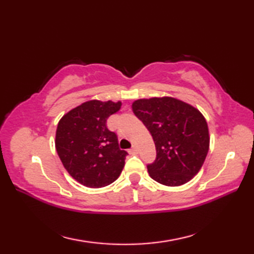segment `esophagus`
I'll use <instances>...</instances> for the list:
<instances>
[{
  "instance_id": "34e87169",
  "label": "esophagus",
  "mask_w": 254,
  "mask_h": 254,
  "mask_svg": "<svg viewBox=\"0 0 254 254\" xmlns=\"http://www.w3.org/2000/svg\"><path fill=\"white\" fill-rule=\"evenodd\" d=\"M137 152H138V149L136 146H133L130 150H128V153L130 154H137Z\"/></svg>"
}]
</instances>
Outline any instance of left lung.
Masks as SVG:
<instances>
[{
    "instance_id": "left-lung-1",
    "label": "left lung",
    "mask_w": 254,
    "mask_h": 254,
    "mask_svg": "<svg viewBox=\"0 0 254 254\" xmlns=\"http://www.w3.org/2000/svg\"><path fill=\"white\" fill-rule=\"evenodd\" d=\"M132 109L155 143L156 159L147 165L150 178L167 187L190 181L202 168L209 148L208 127L202 113L174 97L137 99Z\"/></svg>"
}]
</instances>
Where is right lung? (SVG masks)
I'll list each match as a JSON object with an SVG mask.
<instances>
[{"label":"right lung","mask_w":254,"mask_h":254,"mask_svg":"<svg viewBox=\"0 0 254 254\" xmlns=\"http://www.w3.org/2000/svg\"><path fill=\"white\" fill-rule=\"evenodd\" d=\"M122 102L89 100L65 113L58 123L56 148L64 168L87 188H102L115 182L127 153L119 147L107 119L120 110Z\"/></svg>","instance_id":"add662e5"}]
</instances>
